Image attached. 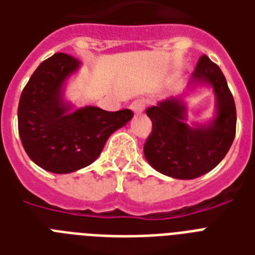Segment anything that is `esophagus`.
Wrapping results in <instances>:
<instances>
[{"mask_svg":"<svg viewBox=\"0 0 255 255\" xmlns=\"http://www.w3.org/2000/svg\"><path fill=\"white\" fill-rule=\"evenodd\" d=\"M129 107L135 114H141L144 111V107H145V102H144V99L133 100Z\"/></svg>","mask_w":255,"mask_h":255,"instance_id":"34e87169","label":"esophagus"}]
</instances>
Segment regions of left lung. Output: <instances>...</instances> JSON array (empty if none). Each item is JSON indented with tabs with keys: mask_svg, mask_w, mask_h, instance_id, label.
I'll return each instance as SVG.
<instances>
[{
	"mask_svg": "<svg viewBox=\"0 0 255 255\" xmlns=\"http://www.w3.org/2000/svg\"><path fill=\"white\" fill-rule=\"evenodd\" d=\"M200 85L215 94V115L206 124L187 123L186 99ZM152 132L144 145V156L153 169L178 180H192L221 163L236 136V104L224 74L202 55L188 87L147 110Z\"/></svg>",
	"mask_w": 255,
	"mask_h": 255,
	"instance_id": "1",
	"label": "left lung"
}]
</instances>
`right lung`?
Here are the masks:
<instances>
[{
	"mask_svg": "<svg viewBox=\"0 0 255 255\" xmlns=\"http://www.w3.org/2000/svg\"><path fill=\"white\" fill-rule=\"evenodd\" d=\"M82 62L58 53L42 62L25 86L18 104V132L26 153L38 167L71 173L98 157L108 137L132 119L131 110L75 108L66 88Z\"/></svg>",
	"mask_w": 255,
	"mask_h": 255,
	"instance_id": "right-lung-1",
	"label": "right lung"
}]
</instances>
